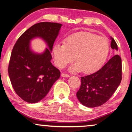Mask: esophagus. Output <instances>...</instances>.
I'll list each match as a JSON object with an SVG mask.
<instances>
[{"label": "esophagus", "mask_w": 132, "mask_h": 132, "mask_svg": "<svg viewBox=\"0 0 132 132\" xmlns=\"http://www.w3.org/2000/svg\"><path fill=\"white\" fill-rule=\"evenodd\" d=\"M61 76H62V77H69V75L68 74L64 73H62Z\"/></svg>", "instance_id": "1"}]
</instances>
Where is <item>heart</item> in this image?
I'll use <instances>...</instances> for the list:
<instances>
[{"label":"heart","instance_id":"1","mask_svg":"<svg viewBox=\"0 0 132 132\" xmlns=\"http://www.w3.org/2000/svg\"><path fill=\"white\" fill-rule=\"evenodd\" d=\"M109 52L107 39L89 32H81L67 37L63 45L56 44L52 54L54 62L63 68L75 59L76 62L70 68L72 71L92 73L103 65Z\"/></svg>","mask_w":132,"mask_h":132}]
</instances>
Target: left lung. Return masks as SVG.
Segmentation results:
<instances>
[{"label": "left lung", "instance_id": "obj_1", "mask_svg": "<svg viewBox=\"0 0 132 132\" xmlns=\"http://www.w3.org/2000/svg\"><path fill=\"white\" fill-rule=\"evenodd\" d=\"M111 47L118 51L113 38ZM122 59L114 55L97 72L81 77V85L76 96L79 102L88 108H95L106 103L112 97L122 80Z\"/></svg>", "mask_w": 132, "mask_h": 132}]
</instances>
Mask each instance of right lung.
<instances>
[{
  "mask_svg": "<svg viewBox=\"0 0 132 132\" xmlns=\"http://www.w3.org/2000/svg\"><path fill=\"white\" fill-rule=\"evenodd\" d=\"M62 24L52 22L36 23L25 31L12 50L8 67L12 85L16 94L28 103L41 100L59 79L60 72L51 63V52ZM42 38L48 48L42 54L30 49V40Z\"/></svg>",
  "mask_w": 132,
  "mask_h": 132,
  "instance_id": "right-lung-1",
  "label": "right lung"
}]
</instances>
